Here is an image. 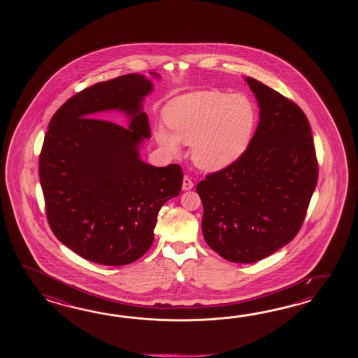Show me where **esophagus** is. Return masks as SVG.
<instances>
[{"instance_id":"34e87169","label":"esophagus","mask_w":358,"mask_h":358,"mask_svg":"<svg viewBox=\"0 0 358 358\" xmlns=\"http://www.w3.org/2000/svg\"><path fill=\"white\" fill-rule=\"evenodd\" d=\"M192 188H193V182L188 176H184L182 178V190H190Z\"/></svg>"}]
</instances>
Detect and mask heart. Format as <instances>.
I'll return each mask as SVG.
<instances>
[{
	"label": "heart",
	"instance_id": "heart-1",
	"mask_svg": "<svg viewBox=\"0 0 358 358\" xmlns=\"http://www.w3.org/2000/svg\"><path fill=\"white\" fill-rule=\"evenodd\" d=\"M157 127V143L171 155L180 143L192 145V159L206 171H220L239 160L251 143L257 111L244 94L220 91L190 92L169 102Z\"/></svg>",
	"mask_w": 358,
	"mask_h": 358
}]
</instances>
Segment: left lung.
<instances>
[{
    "mask_svg": "<svg viewBox=\"0 0 358 358\" xmlns=\"http://www.w3.org/2000/svg\"><path fill=\"white\" fill-rule=\"evenodd\" d=\"M259 122L243 156L197 184L206 243L222 259L252 264L296 236L317 182L308 120L299 107L245 76Z\"/></svg>",
    "mask_w": 358,
    "mask_h": 358,
    "instance_id": "left-lung-1",
    "label": "left lung"
}]
</instances>
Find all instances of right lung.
I'll return each mask as SVG.
<instances>
[{
    "mask_svg": "<svg viewBox=\"0 0 358 358\" xmlns=\"http://www.w3.org/2000/svg\"><path fill=\"white\" fill-rule=\"evenodd\" d=\"M152 91V79L137 73L101 82L69 99L48 125L39 156L48 224L61 243L99 265L141 259L161 207L182 189L179 165L141 159L151 138L143 102ZM108 110L125 114L129 128L98 119Z\"/></svg>",
    "mask_w": 358,
    "mask_h": 358,
    "instance_id": "1",
    "label": "right lung"
}]
</instances>
